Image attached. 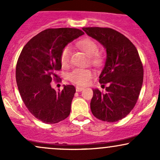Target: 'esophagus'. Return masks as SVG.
Returning a JSON list of instances; mask_svg holds the SVG:
<instances>
[{
  "label": "esophagus",
  "instance_id": "1",
  "mask_svg": "<svg viewBox=\"0 0 160 160\" xmlns=\"http://www.w3.org/2000/svg\"><path fill=\"white\" fill-rule=\"evenodd\" d=\"M84 89V88L82 87H80V86H77L76 87V91L77 92H81Z\"/></svg>",
  "mask_w": 160,
  "mask_h": 160
}]
</instances>
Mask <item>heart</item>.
Masks as SVG:
<instances>
[{"mask_svg":"<svg viewBox=\"0 0 160 160\" xmlns=\"http://www.w3.org/2000/svg\"><path fill=\"white\" fill-rule=\"evenodd\" d=\"M77 46L90 57V62L94 65H99L102 62V57L98 53V46L95 40L90 38H84L77 43ZM71 49L66 47L62 49L60 62L62 67H67L70 62ZM92 71L88 69H74L68 74V79L71 82L79 86H84L92 78Z\"/></svg>","mask_w":160,"mask_h":160,"instance_id":"1","label":"heart"}]
</instances>
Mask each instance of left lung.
<instances>
[{
  "label": "left lung",
  "mask_w": 160,
  "mask_h": 160,
  "mask_svg": "<svg viewBox=\"0 0 160 160\" xmlns=\"http://www.w3.org/2000/svg\"><path fill=\"white\" fill-rule=\"evenodd\" d=\"M82 30L106 49L107 56L99 82L108 83L105 93L93 89L92 114L106 122H117L131 112L143 83L144 69L136 47L121 33L109 28L89 27Z\"/></svg>",
  "instance_id": "1"
}]
</instances>
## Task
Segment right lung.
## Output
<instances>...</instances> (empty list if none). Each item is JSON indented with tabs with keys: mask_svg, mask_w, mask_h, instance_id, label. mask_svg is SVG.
<instances>
[{
	"mask_svg": "<svg viewBox=\"0 0 160 160\" xmlns=\"http://www.w3.org/2000/svg\"><path fill=\"white\" fill-rule=\"evenodd\" d=\"M83 34L71 28L47 29L29 40L20 53L16 68L20 95L32 114L44 123H57L71 113L74 86L64 85L57 92L50 82L62 68V49Z\"/></svg>",
	"mask_w": 160,
	"mask_h": 160,
	"instance_id": "right-lung-1",
	"label": "right lung"
}]
</instances>
